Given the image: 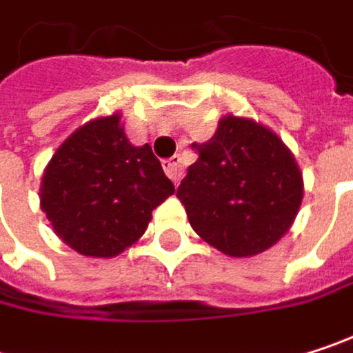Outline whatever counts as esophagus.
Here are the masks:
<instances>
[{
	"label": "esophagus",
	"mask_w": 353,
	"mask_h": 353,
	"mask_svg": "<svg viewBox=\"0 0 353 353\" xmlns=\"http://www.w3.org/2000/svg\"><path fill=\"white\" fill-rule=\"evenodd\" d=\"M163 170H165V174L168 177L177 183L179 181V177H181V159L179 157H172V159H168V161H163Z\"/></svg>",
	"instance_id": "obj_1"
}]
</instances>
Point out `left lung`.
<instances>
[{
  "mask_svg": "<svg viewBox=\"0 0 353 353\" xmlns=\"http://www.w3.org/2000/svg\"><path fill=\"white\" fill-rule=\"evenodd\" d=\"M177 188L192 229L231 257L272 247L292 225L303 174L286 145L265 126L237 116L219 122Z\"/></svg>",
  "mask_w": 353,
  "mask_h": 353,
  "instance_id": "left-lung-1",
  "label": "left lung"
}]
</instances>
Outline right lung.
<instances>
[{
  "label": "right lung",
  "mask_w": 353,
  "mask_h": 353,
  "mask_svg": "<svg viewBox=\"0 0 353 353\" xmlns=\"http://www.w3.org/2000/svg\"><path fill=\"white\" fill-rule=\"evenodd\" d=\"M149 145L134 147L120 116L75 130L52 155L40 185V206L54 233L90 257H114L147 229L151 212L174 194Z\"/></svg>",
  "instance_id": "add662e5"
}]
</instances>
